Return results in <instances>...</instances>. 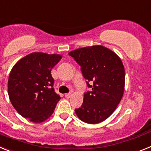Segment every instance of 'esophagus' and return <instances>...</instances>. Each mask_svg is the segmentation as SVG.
Wrapping results in <instances>:
<instances>
[{"mask_svg":"<svg viewBox=\"0 0 151 151\" xmlns=\"http://www.w3.org/2000/svg\"><path fill=\"white\" fill-rule=\"evenodd\" d=\"M71 95H72V94L70 93H66L65 96V97H66V98H70V96H71Z\"/></svg>","mask_w":151,"mask_h":151,"instance_id":"34e87169","label":"esophagus"}]
</instances>
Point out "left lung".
Returning <instances> with one entry per match:
<instances>
[{
	"instance_id": "8db88e82",
	"label": "left lung",
	"mask_w": 151,
	"mask_h": 151,
	"mask_svg": "<svg viewBox=\"0 0 151 151\" xmlns=\"http://www.w3.org/2000/svg\"><path fill=\"white\" fill-rule=\"evenodd\" d=\"M69 55L81 67L86 85L83 104L75 112L81 121L97 124L113 113L123 96L124 68L121 58L102 45L77 48Z\"/></svg>"
}]
</instances>
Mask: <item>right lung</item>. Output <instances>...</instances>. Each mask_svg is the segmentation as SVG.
<instances>
[{"label": "right lung", "instance_id": "1", "mask_svg": "<svg viewBox=\"0 0 151 151\" xmlns=\"http://www.w3.org/2000/svg\"><path fill=\"white\" fill-rule=\"evenodd\" d=\"M62 56L29 54L16 63L8 78V95L18 113L34 123L50 117L61 97L53 88L52 68Z\"/></svg>", "mask_w": 151, "mask_h": 151}]
</instances>
